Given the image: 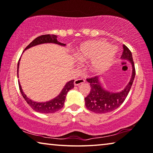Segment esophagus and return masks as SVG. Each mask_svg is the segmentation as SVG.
<instances>
[{"mask_svg":"<svg viewBox=\"0 0 153 153\" xmlns=\"http://www.w3.org/2000/svg\"><path fill=\"white\" fill-rule=\"evenodd\" d=\"M85 82V80L84 79H77L74 81V85L75 86H78L81 84H83Z\"/></svg>","mask_w":153,"mask_h":153,"instance_id":"34e87169","label":"esophagus"}]
</instances>
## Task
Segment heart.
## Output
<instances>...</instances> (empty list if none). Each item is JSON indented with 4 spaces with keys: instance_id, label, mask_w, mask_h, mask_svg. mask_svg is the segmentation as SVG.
I'll return each instance as SVG.
<instances>
[{
    "instance_id": "1",
    "label": "heart",
    "mask_w": 153,
    "mask_h": 153,
    "mask_svg": "<svg viewBox=\"0 0 153 153\" xmlns=\"http://www.w3.org/2000/svg\"><path fill=\"white\" fill-rule=\"evenodd\" d=\"M117 50L104 41H89L82 45L76 52V59L79 62H89V69L95 74L105 71L115 59Z\"/></svg>"
}]
</instances>
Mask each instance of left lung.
Segmentation results:
<instances>
[{"instance_id":"left-lung-1","label":"left lung","mask_w":153,"mask_h":153,"mask_svg":"<svg viewBox=\"0 0 153 153\" xmlns=\"http://www.w3.org/2000/svg\"><path fill=\"white\" fill-rule=\"evenodd\" d=\"M121 59L130 62L132 65V76L122 91L111 92L105 89L98 77L87 79L91 86V91L85 98V106L89 110L96 114H105L115 110L123 104L132 87L135 77V68L131 51L125 45H123Z\"/></svg>"}]
</instances>
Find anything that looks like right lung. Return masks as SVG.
<instances>
[{
    "mask_svg": "<svg viewBox=\"0 0 153 153\" xmlns=\"http://www.w3.org/2000/svg\"><path fill=\"white\" fill-rule=\"evenodd\" d=\"M57 38V36L54 35V34H45V35L38 36V37L34 39L33 42L25 48L24 51L25 50H27V49L32 48V47L43 44H55L62 46H66V44H62V43L58 42ZM20 59H19V61L18 62V66H17V76H18V77L19 62H20ZM19 89H20V91L21 94H22L23 98L25 99V100L26 101L27 104L32 107V109H33V110L39 113L50 114L56 112V111L59 110V109H61L62 107H63L66 94H67L69 90L72 89L74 87V79H72V80L68 82L64 85V88L62 89L59 95L52 99V100L46 101V102H37V101H34L33 100H31V99H30L28 97H27V96L25 95L24 92L23 91V89L22 88H21V86L20 85L19 81Z\"/></svg>",
    "mask_w": 153,
    "mask_h": 153,
    "instance_id": "add662e5",
    "label": "right lung"
}]
</instances>
